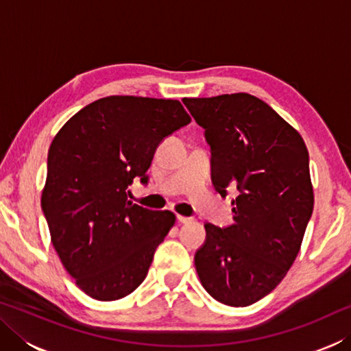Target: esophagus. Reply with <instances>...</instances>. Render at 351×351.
<instances>
[{
  "instance_id": "obj_1",
  "label": "esophagus",
  "mask_w": 351,
  "mask_h": 351,
  "mask_svg": "<svg viewBox=\"0 0 351 351\" xmlns=\"http://www.w3.org/2000/svg\"><path fill=\"white\" fill-rule=\"evenodd\" d=\"M176 219H178V223H181V224H186V223H192L193 221V218L182 217V215H176Z\"/></svg>"
}]
</instances>
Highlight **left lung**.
Returning <instances> with one entry per match:
<instances>
[{
    "label": "left lung",
    "instance_id": "1",
    "mask_svg": "<svg viewBox=\"0 0 351 351\" xmlns=\"http://www.w3.org/2000/svg\"><path fill=\"white\" fill-rule=\"evenodd\" d=\"M210 145L212 184L234 189V224L206 223L195 254L204 289L229 306L263 299L300 251L314 195L302 136L258 97L246 93L182 99Z\"/></svg>",
    "mask_w": 351,
    "mask_h": 351
}]
</instances>
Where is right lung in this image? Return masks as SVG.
I'll list each match as a JSON object with an SVG mask.
<instances>
[{
    "label": "right lung",
    "instance_id": "add662e5",
    "mask_svg": "<svg viewBox=\"0 0 351 351\" xmlns=\"http://www.w3.org/2000/svg\"><path fill=\"white\" fill-rule=\"evenodd\" d=\"M187 123L178 100L110 96L52 141L41 209L64 269L93 299H122L144 282L175 213L134 204L128 187L147 184L158 145Z\"/></svg>",
    "mask_w": 351,
    "mask_h": 351
}]
</instances>
